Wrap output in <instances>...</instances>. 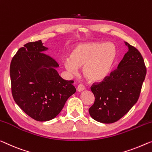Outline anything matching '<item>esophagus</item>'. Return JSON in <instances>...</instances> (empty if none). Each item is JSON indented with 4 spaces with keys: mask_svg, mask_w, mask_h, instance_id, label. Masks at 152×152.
<instances>
[{
    "mask_svg": "<svg viewBox=\"0 0 152 152\" xmlns=\"http://www.w3.org/2000/svg\"><path fill=\"white\" fill-rule=\"evenodd\" d=\"M84 89H85V86H84L83 84H79L77 86V91H79V92H81V91H83Z\"/></svg>",
    "mask_w": 152,
    "mask_h": 152,
    "instance_id": "1",
    "label": "esophagus"
}]
</instances>
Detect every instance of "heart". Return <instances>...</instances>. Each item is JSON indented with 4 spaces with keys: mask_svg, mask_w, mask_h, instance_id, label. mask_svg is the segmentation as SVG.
<instances>
[{
    "mask_svg": "<svg viewBox=\"0 0 152 152\" xmlns=\"http://www.w3.org/2000/svg\"><path fill=\"white\" fill-rule=\"evenodd\" d=\"M115 47L111 43L92 42L79 44L74 48L70 58L63 59L64 68L71 73H76L83 66V76L90 82L101 81L108 75L115 62Z\"/></svg>",
    "mask_w": 152,
    "mask_h": 152,
    "instance_id": "obj_1",
    "label": "heart"
}]
</instances>
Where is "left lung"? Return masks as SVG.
<instances>
[{
    "mask_svg": "<svg viewBox=\"0 0 152 152\" xmlns=\"http://www.w3.org/2000/svg\"><path fill=\"white\" fill-rule=\"evenodd\" d=\"M128 51L118 69L91 90L95 100L89 109L90 116L97 122L111 124L126 115L139 98L146 75L144 60L138 50L125 42Z\"/></svg>",
    "mask_w": 152,
    "mask_h": 152,
    "instance_id": "obj_1",
    "label": "left lung"
}]
</instances>
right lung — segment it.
Returning a JSON list of instances; mask_svg holds the SVG:
<instances>
[{"label":"right lung","mask_w":152,"mask_h":152,"mask_svg":"<svg viewBox=\"0 0 152 152\" xmlns=\"http://www.w3.org/2000/svg\"><path fill=\"white\" fill-rule=\"evenodd\" d=\"M41 40L20 48L10 65L11 92L16 104L39 122L56 118L76 92L73 80H64L55 68L56 60L44 53Z\"/></svg>","instance_id":"obj_1"}]
</instances>
